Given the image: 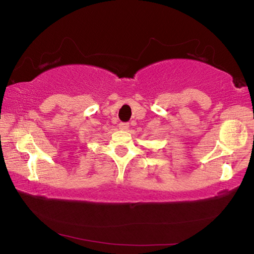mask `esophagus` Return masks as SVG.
<instances>
[{
  "label": "esophagus",
  "instance_id": "1",
  "mask_svg": "<svg viewBox=\"0 0 254 254\" xmlns=\"http://www.w3.org/2000/svg\"><path fill=\"white\" fill-rule=\"evenodd\" d=\"M119 127L121 128V130H127V128L130 127V126H128V123L127 122H121L119 124Z\"/></svg>",
  "mask_w": 254,
  "mask_h": 254
}]
</instances>
